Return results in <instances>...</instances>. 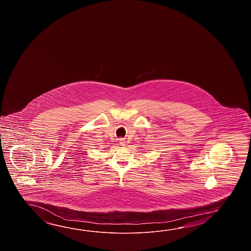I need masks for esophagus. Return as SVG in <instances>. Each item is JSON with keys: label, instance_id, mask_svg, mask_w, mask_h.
I'll list each match as a JSON object with an SVG mask.
<instances>
[{"label": "esophagus", "instance_id": "esophagus-1", "mask_svg": "<svg viewBox=\"0 0 251 251\" xmlns=\"http://www.w3.org/2000/svg\"><path fill=\"white\" fill-rule=\"evenodd\" d=\"M119 144H121V145H125L126 144V140L123 138L119 139Z\"/></svg>", "mask_w": 251, "mask_h": 251}]
</instances>
